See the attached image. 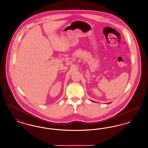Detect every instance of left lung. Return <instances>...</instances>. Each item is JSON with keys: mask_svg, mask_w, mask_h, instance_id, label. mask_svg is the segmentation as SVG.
Wrapping results in <instances>:
<instances>
[{"mask_svg": "<svg viewBox=\"0 0 148 148\" xmlns=\"http://www.w3.org/2000/svg\"><path fill=\"white\" fill-rule=\"evenodd\" d=\"M91 101H92V100H91ZM110 103H109V104H110Z\"/></svg>", "mask_w": 148, "mask_h": 148, "instance_id": "left-lung-1", "label": "left lung"}]
</instances>
